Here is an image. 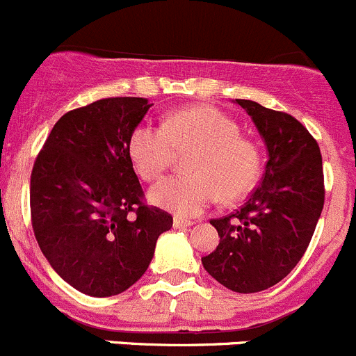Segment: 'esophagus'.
<instances>
[{
    "label": "esophagus",
    "instance_id": "34e87169",
    "mask_svg": "<svg viewBox=\"0 0 356 356\" xmlns=\"http://www.w3.org/2000/svg\"><path fill=\"white\" fill-rule=\"evenodd\" d=\"M193 223H195V221H192V220H183V218H179V216H175V220H173V227H175V228L192 227Z\"/></svg>",
    "mask_w": 356,
    "mask_h": 356
}]
</instances>
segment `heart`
Instances as JSON below:
<instances>
[{"label": "heart", "mask_w": 356, "mask_h": 356, "mask_svg": "<svg viewBox=\"0 0 356 356\" xmlns=\"http://www.w3.org/2000/svg\"><path fill=\"white\" fill-rule=\"evenodd\" d=\"M195 150L190 177H171L150 190L156 206L178 216H197L218 199L234 202L252 190L261 173V154L241 135L237 122L211 105L183 108L164 124L140 122L129 136V156L136 173L156 181L175 163L178 152Z\"/></svg>", "instance_id": "b5f03b06"}]
</instances>
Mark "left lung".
Listing matches in <instances>:
<instances>
[{
  "label": "left lung",
  "instance_id": "obj_1",
  "mask_svg": "<svg viewBox=\"0 0 356 356\" xmlns=\"http://www.w3.org/2000/svg\"><path fill=\"white\" fill-rule=\"evenodd\" d=\"M268 149L261 185L228 216L211 220L220 244L204 256L213 279L235 293H259L293 272L323 209L322 154L308 129L287 112L235 98Z\"/></svg>",
  "mask_w": 356,
  "mask_h": 356
}]
</instances>
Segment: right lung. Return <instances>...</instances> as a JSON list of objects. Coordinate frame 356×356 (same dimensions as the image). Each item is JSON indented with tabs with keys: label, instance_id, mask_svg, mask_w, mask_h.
<instances>
[{
	"label": "right lung",
	"instance_id": "obj_1",
	"mask_svg": "<svg viewBox=\"0 0 356 356\" xmlns=\"http://www.w3.org/2000/svg\"><path fill=\"white\" fill-rule=\"evenodd\" d=\"M152 107L111 97L63 114L31 173V223L55 272L88 296L131 287L173 216L145 202L129 136Z\"/></svg>",
	"mask_w": 356,
	"mask_h": 356
}]
</instances>
